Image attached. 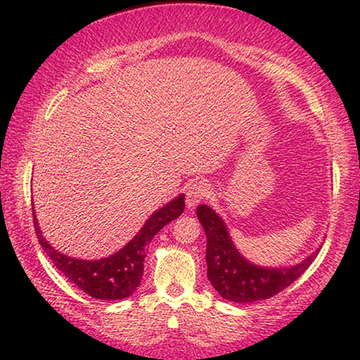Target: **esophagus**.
I'll return each mask as SVG.
<instances>
[{
	"label": "esophagus",
	"mask_w": 360,
	"mask_h": 360,
	"mask_svg": "<svg viewBox=\"0 0 360 360\" xmlns=\"http://www.w3.org/2000/svg\"><path fill=\"white\" fill-rule=\"evenodd\" d=\"M208 184H205V181H196V184L190 185L188 190H186V206H188V210H195L196 205L208 193Z\"/></svg>",
	"instance_id": "esophagus-1"
}]
</instances>
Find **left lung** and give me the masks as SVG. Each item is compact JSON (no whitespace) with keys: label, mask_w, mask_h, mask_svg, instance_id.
Wrapping results in <instances>:
<instances>
[{"label":"left lung","mask_w":360,"mask_h":360,"mask_svg":"<svg viewBox=\"0 0 360 360\" xmlns=\"http://www.w3.org/2000/svg\"><path fill=\"white\" fill-rule=\"evenodd\" d=\"M206 234V265L208 280L224 300L234 303H254L274 297L290 287L316 257L319 249L300 264L290 267L255 265L236 249L228 226L208 205L196 210Z\"/></svg>","instance_id":"8db88e82"}]
</instances>
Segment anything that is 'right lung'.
I'll use <instances>...</instances> for the list:
<instances>
[{
    "label": "right lung",
    "instance_id": "add662e5",
    "mask_svg": "<svg viewBox=\"0 0 360 360\" xmlns=\"http://www.w3.org/2000/svg\"><path fill=\"white\" fill-rule=\"evenodd\" d=\"M34 210V208H32ZM185 210V195H179L176 198L169 201L160 210H157L149 219L146 221L139 233L127 243L124 248L117 252L108 255V257L96 260H85L58 252L47 243L39 228L36 213L34 214V226L36 234L42 249L46 250L49 259L65 277L75 283L78 288L86 295L96 300H122L136 292L139 287L142 274H144V259L147 252V244L152 238L169 224L170 221L184 213Z\"/></svg>",
    "mask_w": 360,
    "mask_h": 360
}]
</instances>
